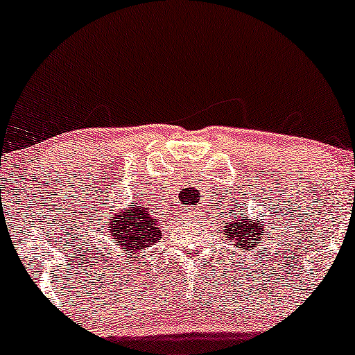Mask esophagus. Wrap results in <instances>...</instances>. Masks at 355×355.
<instances>
[{"instance_id":"34e87169","label":"esophagus","mask_w":355,"mask_h":355,"mask_svg":"<svg viewBox=\"0 0 355 355\" xmlns=\"http://www.w3.org/2000/svg\"><path fill=\"white\" fill-rule=\"evenodd\" d=\"M186 215H188V218H191V220H196V216H198V211H194V208H193V209L189 208L188 211H186Z\"/></svg>"}]
</instances>
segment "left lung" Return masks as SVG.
I'll return each mask as SVG.
<instances>
[{"instance_id": "8db88e82", "label": "left lung", "mask_w": 355, "mask_h": 355, "mask_svg": "<svg viewBox=\"0 0 355 355\" xmlns=\"http://www.w3.org/2000/svg\"><path fill=\"white\" fill-rule=\"evenodd\" d=\"M243 218L249 220L247 216H243ZM245 220H240L235 216V222H230V225H227V227L223 228L225 237L234 239L237 236L238 239H235V242L240 239H245L247 243H255V240L261 239V228H259L257 225L247 223ZM254 231L256 232L255 234H253ZM240 245L245 247V243H237V249H240Z\"/></svg>"}]
</instances>
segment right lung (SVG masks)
Returning a JSON list of instances; mask_svg holds the SVG:
<instances>
[{
  "label": "right lung",
  "instance_id": "right-lung-1",
  "mask_svg": "<svg viewBox=\"0 0 355 355\" xmlns=\"http://www.w3.org/2000/svg\"><path fill=\"white\" fill-rule=\"evenodd\" d=\"M108 230L118 249H125L127 252L146 250L161 239V230L154 216L148 215L144 207L137 208L135 203L130 205V209L123 211V215H113L108 222Z\"/></svg>",
  "mask_w": 355,
  "mask_h": 355
}]
</instances>
